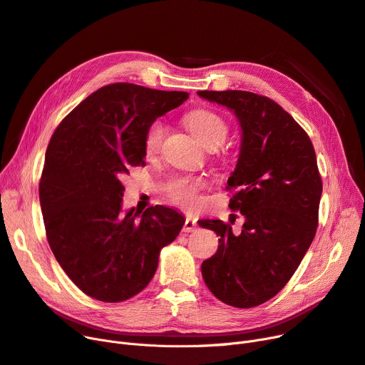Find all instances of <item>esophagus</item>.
<instances>
[{
	"label": "esophagus",
	"instance_id": "esophagus-1",
	"mask_svg": "<svg viewBox=\"0 0 365 365\" xmlns=\"http://www.w3.org/2000/svg\"><path fill=\"white\" fill-rule=\"evenodd\" d=\"M197 220L194 217H186L183 225V232H194L197 231Z\"/></svg>",
	"mask_w": 365,
	"mask_h": 365
}]
</instances>
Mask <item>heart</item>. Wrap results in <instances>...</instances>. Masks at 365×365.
I'll use <instances>...</instances> for the list:
<instances>
[{"label":"heart","instance_id":"1","mask_svg":"<svg viewBox=\"0 0 365 365\" xmlns=\"http://www.w3.org/2000/svg\"><path fill=\"white\" fill-rule=\"evenodd\" d=\"M186 124L192 131L197 140L208 146H219L223 143L227 134V125L219 113L210 109H195L186 117ZM165 136V125L161 121H155L149 125L145 134V152L148 157L157 155L160 152ZM202 179H190V178H175L171 179L165 186L164 192L170 201L186 208L194 210L200 205L198 192L202 189Z\"/></svg>","mask_w":365,"mask_h":365}]
</instances>
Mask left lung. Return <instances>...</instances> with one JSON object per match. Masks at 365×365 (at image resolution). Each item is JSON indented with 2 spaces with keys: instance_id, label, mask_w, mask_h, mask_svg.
Masks as SVG:
<instances>
[{
  "instance_id": "1",
  "label": "left lung",
  "mask_w": 365,
  "mask_h": 365,
  "mask_svg": "<svg viewBox=\"0 0 365 365\" xmlns=\"http://www.w3.org/2000/svg\"><path fill=\"white\" fill-rule=\"evenodd\" d=\"M231 109L242 130L240 158L226 189H237L229 207L244 216L240 234L231 223L200 220L217 234L219 248L201 264L219 300L253 308L290 281L314 241L322 180L306 131L277 102L252 91H198Z\"/></svg>"
}]
</instances>
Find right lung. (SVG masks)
I'll return each instance as SVG.
<instances>
[{
    "instance_id": "1",
    "label": "right lung",
    "mask_w": 365,
    "mask_h": 365,
    "mask_svg": "<svg viewBox=\"0 0 365 365\" xmlns=\"http://www.w3.org/2000/svg\"><path fill=\"white\" fill-rule=\"evenodd\" d=\"M186 91L113 83L91 93L57 125L46 152L40 202L46 235L62 269L87 296L123 302L157 271L161 248L185 219L155 205L121 213V179L145 165V134Z\"/></svg>"
}]
</instances>
